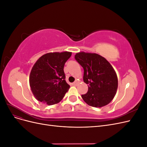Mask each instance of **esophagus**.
<instances>
[{"mask_svg": "<svg viewBox=\"0 0 147 147\" xmlns=\"http://www.w3.org/2000/svg\"><path fill=\"white\" fill-rule=\"evenodd\" d=\"M77 84H78V82H74L72 83V85H74V86H77Z\"/></svg>", "mask_w": 147, "mask_h": 147, "instance_id": "34e87169", "label": "esophagus"}]
</instances>
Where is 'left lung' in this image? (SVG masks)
<instances>
[{
  "instance_id": "8db88e82",
  "label": "left lung",
  "mask_w": 147,
  "mask_h": 147,
  "mask_svg": "<svg viewBox=\"0 0 147 147\" xmlns=\"http://www.w3.org/2000/svg\"><path fill=\"white\" fill-rule=\"evenodd\" d=\"M75 58L84 69L83 81L88 91L82 95L86 103L93 107L109 104L116 94L118 77L112 65L105 57L96 53L80 51Z\"/></svg>"
}]
</instances>
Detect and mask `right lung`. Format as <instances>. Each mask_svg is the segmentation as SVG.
Instances as JSON below:
<instances>
[{
    "label": "right lung",
    "instance_id": "add662e5",
    "mask_svg": "<svg viewBox=\"0 0 147 147\" xmlns=\"http://www.w3.org/2000/svg\"><path fill=\"white\" fill-rule=\"evenodd\" d=\"M72 52L48 53L40 57L31 69L29 85L37 100L48 105L59 103L70 85L65 80L64 66Z\"/></svg>",
    "mask_w": 147,
    "mask_h": 147
}]
</instances>
